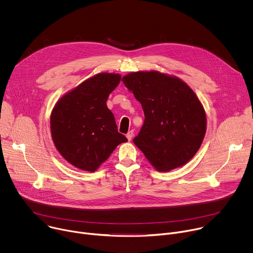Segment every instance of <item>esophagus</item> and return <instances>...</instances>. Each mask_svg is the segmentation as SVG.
<instances>
[{
  "mask_svg": "<svg viewBox=\"0 0 253 253\" xmlns=\"http://www.w3.org/2000/svg\"><path fill=\"white\" fill-rule=\"evenodd\" d=\"M133 135H134V132L131 130V131H129L127 134H126V137H127V139L130 141L131 139H132V137H133Z\"/></svg>",
  "mask_w": 253,
  "mask_h": 253,
  "instance_id": "obj_1",
  "label": "esophagus"
}]
</instances>
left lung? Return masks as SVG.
<instances>
[{
	"label": "left lung",
	"instance_id": "1",
	"mask_svg": "<svg viewBox=\"0 0 253 253\" xmlns=\"http://www.w3.org/2000/svg\"><path fill=\"white\" fill-rule=\"evenodd\" d=\"M122 81L145 115L133 142L149 163L167 172L189 162L201 146L207 122L193 90L180 78L158 71L131 72Z\"/></svg>",
	"mask_w": 253,
	"mask_h": 253
}]
</instances>
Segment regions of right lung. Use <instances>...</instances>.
<instances>
[{
	"label": "right lung",
	"instance_id": "obj_1",
	"mask_svg": "<svg viewBox=\"0 0 253 253\" xmlns=\"http://www.w3.org/2000/svg\"><path fill=\"white\" fill-rule=\"evenodd\" d=\"M121 75L98 73L63 95L55 104L50 127L54 145L71 165L94 172L119 144L128 141L118 132L106 101Z\"/></svg>",
	"mask_w": 253,
	"mask_h": 253
}]
</instances>
